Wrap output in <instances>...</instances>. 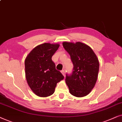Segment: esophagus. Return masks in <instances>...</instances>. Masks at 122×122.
<instances>
[{
    "instance_id": "1",
    "label": "esophagus",
    "mask_w": 122,
    "mask_h": 122,
    "mask_svg": "<svg viewBox=\"0 0 122 122\" xmlns=\"http://www.w3.org/2000/svg\"><path fill=\"white\" fill-rule=\"evenodd\" d=\"M61 73H62V74L65 76V71L64 70H62L61 71Z\"/></svg>"
}]
</instances>
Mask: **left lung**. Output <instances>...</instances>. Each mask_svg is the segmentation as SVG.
I'll use <instances>...</instances> for the list:
<instances>
[{"mask_svg": "<svg viewBox=\"0 0 122 122\" xmlns=\"http://www.w3.org/2000/svg\"><path fill=\"white\" fill-rule=\"evenodd\" d=\"M62 45L74 65L72 74L66 76L69 92L75 97H85L96 84L99 69L98 58L90 47L81 42H64Z\"/></svg>", "mask_w": 122, "mask_h": 122, "instance_id": "obj_1", "label": "left lung"}]
</instances>
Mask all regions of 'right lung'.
Listing matches in <instances>:
<instances>
[{"mask_svg": "<svg viewBox=\"0 0 122 122\" xmlns=\"http://www.w3.org/2000/svg\"><path fill=\"white\" fill-rule=\"evenodd\" d=\"M60 45L45 43L34 48L25 60V77L29 86L37 96L47 97L55 92L57 83L64 76L56 69L52 57Z\"/></svg>", "mask_w": 122, "mask_h": 122, "instance_id": "add662e5", "label": "right lung"}]
</instances>
